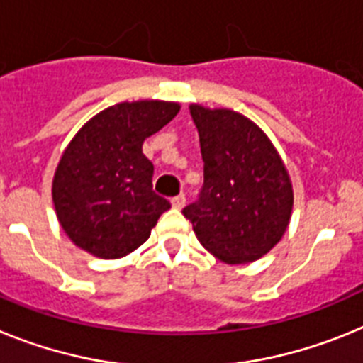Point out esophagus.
<instances>
[{
    "mask_svg": "<svg viewBox=\"0 0 363 363\" xmlns=\"http://www.w3.org/2000/svg\"><path fill=\"white\" fill-rule=\"evenodd\" d=\"M184 204H186V197L182 194L177 195V197H173V199H172V206L177 208V210H181V208L184 206Z\"/></svg>",
    "mask_w": 363,
    "mask_h": 363,
    "instance_id": "34e87169",
    "label": "esophagus"
}]
</instances>
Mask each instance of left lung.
I'll return each mask as SVG.
<instances>
[{
	"label": "left lung",
	"instance_id": "8db88e82",
	"mask_svg": "<svg viewBox=\"0 0 363 363\" xmlns=\"http://www.w3.org/2000/svg\"><path fill=\"white\" fill-rule=\"evenodd\" d=\"M204 184L182 210L208 252L228 264L252 263L276 247L292 213V182L270 138L247 116L191 104Z\"/></svg>",
	"mask_w": 363,
	"mask_h": 363
}]
</instances>
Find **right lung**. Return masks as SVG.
I'll list each match as a JSON object with an SVG mask.
<instances>
[{
  "label": "right lung",
  "mask_w": 363,
  "mask_h": 363,
  "mask_svg": "<svg viewBox=\"0 0 363 363\" xmlns=\"http://www.w3.org/2000/svg\"><path fill=\"white\" fill-rule=\"evenodd\" d=\"M179 109V104L160 100L122 102L94 115L74 135L55 172L52 203L77 247L116 259L147 241L172 204L153 191V164L143 144Z\"/></svg>",
  "instance_id": "obj_1"
}]
</instances>
